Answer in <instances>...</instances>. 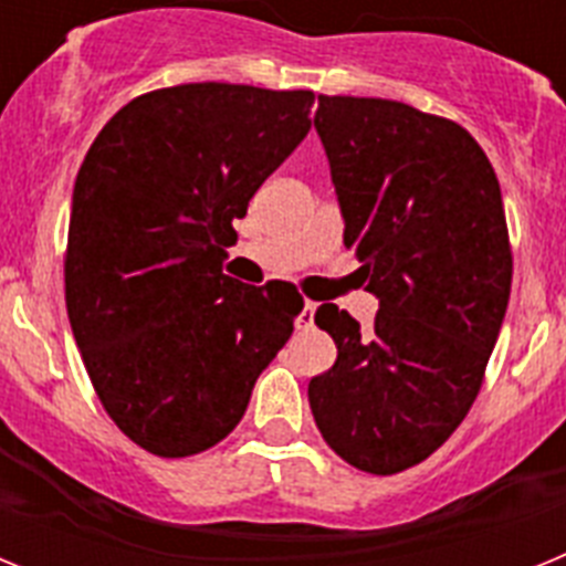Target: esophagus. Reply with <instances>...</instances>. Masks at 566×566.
Returning a JSON list of instances; mask_svg holds the SVG:
<instances>
[{
    "label": "esophagus",
    "instance_id": "34e87169",
    "mask_svg": "<svg viewBox=\"0 0 566 566\" xmlns=\"http://www.w3.org/2000/svg\"><path fill=\"white\" fill-rule=\"evenodd\" d=\"M314 308H317V303H306V306H303V312L297 314V319H294V326L312 328L314 326Z\"/></svg>",
    "mask_w": 566,
    "mask_h": 566
}]
</instances>
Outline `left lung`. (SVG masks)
Returning <instances> with one entry per match:
<instances>
[{
	"instance_id": "1",
	"label": "left lung",
	"mask_w": 566,
	"mask_h": 566,
	"mask_svg": "<svg viewBox=\"0 0 566 566\" xmlns=\"http://www.w3.org/2000/svg\"><path fill=\"white\" fill-rule=\"evenodd\" d=\"M314 127L379 312L359 328L317 308L337 363L308 405L339 459L391 476L442 448L479 397L513 283L502 189L468 129L411 104L319 96Z\"/></svg>"
}]
</instances>
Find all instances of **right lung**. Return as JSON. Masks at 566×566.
I'll return each instance as SVG.
<instances>
[{"label":"right lung","mask_w":566,"mask_h":566,"mask_svg":"<svg viewBox=\"0 0 566 566\" xmlns=\"http://www.w3.org/2000/svg\"><path fill=\"white\" fill-rule=\"evenodd\" d=\"M312 90L178 84L104 124L73 189L64 300L118 431L164 459L227 439L303 312L223 274L260 184L306 138Z\"/></svg>","instance_id":"obj_1"}]
</instances>
